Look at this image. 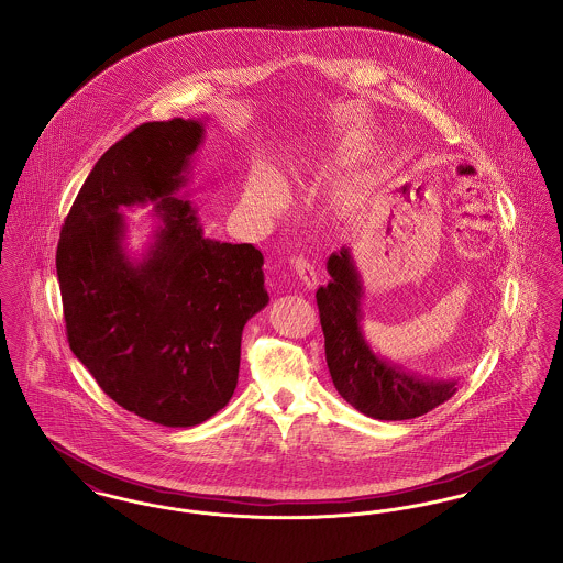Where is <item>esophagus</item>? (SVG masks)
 <instances>
[{
  "label": "esophagus",
  "mask_w": 563,
  "mask_h": 563,
  "mask_svg": "<svg viewBox=\"0 0 563 563\" xmlns=\"http://www.w3.org/2000/svg\"><path fill=\"white\" fill-rule=\"evenodd\" d=\"M291 264H294V272L297 274V278H299V285L303 289H314L319 285L317 268L306 257H295Z\"/></svg>",
  "instance_id": "34e87169"
}]
</instances>
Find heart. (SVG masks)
<instances>
[{"instance_id": "1", "label": "heart", "mask_w": 563, "mask_h": 563, "mask_svg": "<svg viewBox=\"0 0 563 563\" xmlns=\"http://www.w3.org/2000/svg\"><path fill=\"white\" fill-rule=\"evenodd\" d=\"M285 177H294L289 170ZM283 188L268 168H255L244 186V205L253 213H272L283 205Z\"/></svg>"}]
</instances>
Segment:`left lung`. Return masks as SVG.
<instances>
[{
  "mask_svg": "<svg viewBox=\"0 0 563 563\" xmlns=\"http://www.w3.org/2000/svg\"><path fill=\"white\" fill-rule=\"evenodd\" d=\"M331 280L317 291L324 356L333 386L361 413L375 420H411L452 399L455 379L409 374L379 358L361 329L363 285L344 246L327 262Z\"/></svg>",
  "mask_w": 563,
  "mask_h": 563,
  "instance_id": "left-lung-1",
  "label": "left lung"
}]
</instances>
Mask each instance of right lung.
Here are the masks:
<instances>
[{
  "instance_id": "obj_1",
  "label": "right lung",
  "mask_w": 563,
  "mask_h": 563,
  "mask_svg": "<svg viewBox=\"0 0 563 563\" xmlns=\"http://www.w3.org/2000/svg\"><path fill=\"white\" fill-rule=\"evenodd\" d=\"M202 134L198 120L173 118L111 145L56 246L69 349L109 399L170 429L196 427L232 399L242 329L269 299L262 251L207 239L191 202L173 196ZM147 201L163 225L134 265L117 211Z\"/></svg>"
}]
</instances>
